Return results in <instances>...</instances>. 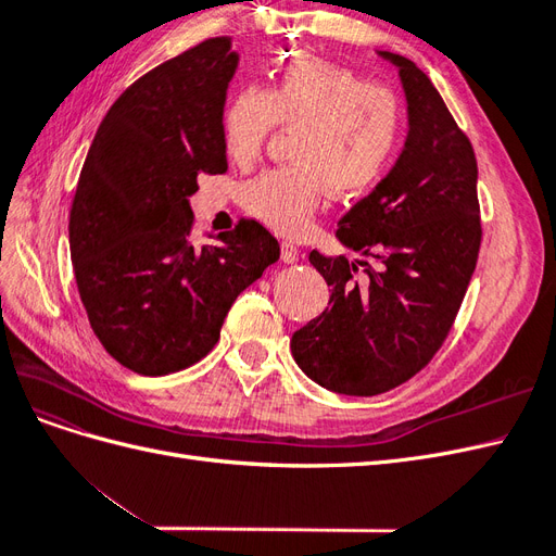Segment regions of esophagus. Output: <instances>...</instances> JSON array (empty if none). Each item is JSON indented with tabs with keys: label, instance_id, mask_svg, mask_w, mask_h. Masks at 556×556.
I'll return each mask as SVG.
<instances>
[{
	"label": "esophagus",
	"instance_id": "esophagus-1",
	"mask_svg": "<svg viewBox=\"0 0 556 556\" xmlns=\"http://www.w3.org/2000/svg\"><path fill=\"white\" fill-rule=\"evenodd\" d=\"M280 252H282V262H288V264L299 262V248L292 241H282Z\"/></svg>",
	"mask_w": 556,
	"mask_h": 556
}]
</instances>
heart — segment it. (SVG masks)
I'll return each instance as SVG.
<instances>
[{"instance_id": "1", "label": "heart", "mask_w": 556, "mask_h": 556, "mask_svg": "<svg viewBox=\"0 0 556 556\" xmlns=\"http://www.w3.org/2000/svg\"><path fill=\"white\" fill-rule=\"evenodd\" d=\"M276 127L296 129V164L268 169L243 188L245 211L285 237H299L325 206L329 190L362 197L392 164L406 127L401 97L315 55H294L268 86L245 88L220 117L225 153L233 162L257 157Z\"/></svg>"}]
</instances>
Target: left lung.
Masks as SVG:
<instances>
[{
	"label": "left lung",
	"mask_w": 556,
	"mask_h": 556,
	"mask_svg": "<svg viewBox=\"0 0 556 556\" xmlns=\"http://www.w3.org/2000/svg\"><path fill=\"white\" fill-rule=\"evenodd\" d=\"M399 66L408 139L392 172L339 223L348 248L374 257L366 279L348 257L311 252L329 285V306L292 336L311 380L348 396H376L410 380L445 343L476 271L482 227L473 146L429 76Z\"/></svg>",
	"instance_id": "1"
}]
</instances>
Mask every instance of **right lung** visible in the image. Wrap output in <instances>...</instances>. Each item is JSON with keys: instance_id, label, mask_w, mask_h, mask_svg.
Wrapping results in <instances>:
<instances>
[{"instance_id": "obj_1", "label": "right lung", "mask_w": 556, "mask_h": 556, "mask_svg": "<svg viewBox=\"0 0 556 556\" xmlns=\"http://www.w3.org/2000/svg\"><path fill=\"white\" fill-rule=\"evenodd\" d=\"M237 66L231 37H215L134 80L78 176L70 211L78 294L99 343L139 376L204 359L233 301L280 257L271 231L248 217L215 245L192 243L197 178L227 172L220 117Z\"/></svg>"}]
</instances>
